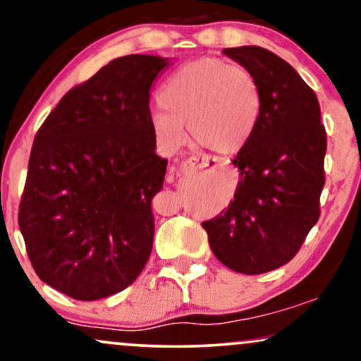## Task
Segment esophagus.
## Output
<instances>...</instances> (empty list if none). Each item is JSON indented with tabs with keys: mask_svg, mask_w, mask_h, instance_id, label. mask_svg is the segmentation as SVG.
I'll return each instance as SVG.
<instances>
[{
	"mask_svg": "<svg viewBox=\"0 0 361 361\" xmlns=\"http://www.w3.org/2000/svg\"><path fill=\"white\" fill-rule=\"evenodd\" d=\"M216 165H219V161L216 160V158H211L208 155L191 157L185 161V168H188V170H203V168L216 166Z\"/></svg>",
	"mask_w": 361,
	"mask_h": 361,
	"instance_id": "esophagus-1",
	"label": "esophagus"
}]
</instances>
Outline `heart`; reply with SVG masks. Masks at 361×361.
<instances>
[{
	"label": "heart",
	"instance_id": "1",
	"mask_svg": "<svg viewBox=\"0 0 361 361\" xmlns=\"http://www.w3.org/2000/svg\"><path fill=\"white\" fill-rule=\"evenodd\" d=\"M150 115L152 130L168 150L191 137L221 155L236 153L251 140L262 109L256 77L246 67L218 57H201L180 67L160 92Z\"/></svg>",
	"mask_w": 361,
	"mask_h": 361
}]
</instances>
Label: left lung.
<instances>
[{
    "mask_svg": "<svg viewBox=\"0 0 361 361\" xmlns=\"http://www.w3.org/2000/svg\"><path fill=\"white\" fill-rule=\"evenodd\" d=\"M223 52L256 77L262 109L233 160L234 200L201 226L219 262L254 276L289 262L319 219L326 135L315 92L289 62L259 46Z\"/></svg>",
    "mask_w": 361,
    "mask_h": 361,
    "instance_id": "1",
    "label": "left lung"
}]
</instances>
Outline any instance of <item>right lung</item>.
<instances>
[{
	"instance_id": "add662e5",
	"label": "right lung",
	"mask_w": 361,
	"mask_h": 361,
	"mask_svg": "<svg viewBox=\"0 0 361 361\" xmlns=\"http://www.w3.org/2000/svg\"><path fill=\"white\" fill-rule=\"evenodd\" d=\"M171 59L110 61L69 90L32 145L19 229L42 282L75 300L127 289L153 244L152 198L166 158L155 153L150 90Z\"/></svg>"
}]
</instances>
